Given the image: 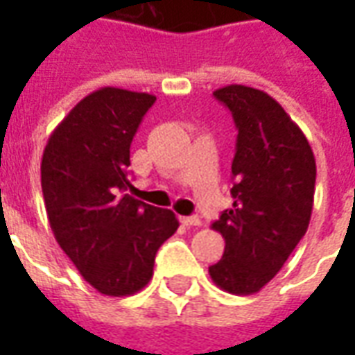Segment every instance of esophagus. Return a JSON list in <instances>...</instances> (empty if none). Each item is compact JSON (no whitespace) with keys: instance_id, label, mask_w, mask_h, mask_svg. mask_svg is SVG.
Listing matches in <instances>:
<instances>
[{"instance_id":"34e87169","label":"esophagus","mask_w":355,"mask_h":355,"mask_svg":"<svg viewBox=\"0 0 355 355\" xmlns=\"http://www.w3.org/2000/svg\"><path fill=\"white\" fill-rule=\"evenodd\" d=\"M180 223L184 224V226H200L201 224V218L200 216H182V218H180Z\"/></svg>"}]
</instances>
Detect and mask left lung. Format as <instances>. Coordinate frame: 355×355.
I'll use <instances>...</instances> for the list:
<instances>
[{
    "instance_id": "8db88e82",
    "label": "left lung",
    "mask_w": 355,
    "mask_h": 355,
    "mask_svg": "<svg viewBox=\"0 0 355 355\" xmlns=\"http://www.w3.org/2000/svg\"><path fill=\"white\" fill-rule=\"evenodd\" d=\"M213 94L232 112L238 142L232 162L236 201L211 226L226 247L209 275L232 295H253L274 279L308 230L315 157L304 132L268 93L226 85Z\"/></svg>"
}]
</instances>
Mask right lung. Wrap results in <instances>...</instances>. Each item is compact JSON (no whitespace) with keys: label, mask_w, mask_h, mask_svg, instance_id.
Here are the masks:
<instances>
[{"label":"right lung","mask_w":355,"mask_h":355,"mask_svg":"<svg viewBox=\"0 0 355 355\" xmlns=\"http://www.w3.org/2000/svg\"><path fill=\"white\" fill-rule=\"evenodd\" d=\"M154 94L102 87L51 132L42 190L51 230L83 279L106 297H129L154 274L157 249L178 228L173 211L127 192L131 142Z\"/></svg>","instance_id":"obj_1"}]
</instances>
